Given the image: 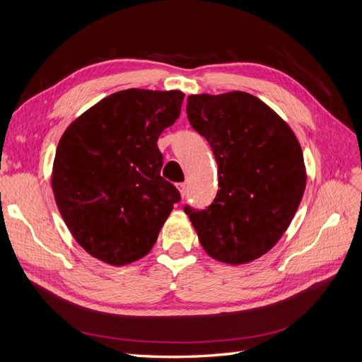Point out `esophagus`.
I'll list each match as a JSON object with an SVG mask.
<instances>
[{
    "mask_svg": "<svg viewBox=\"0 0 362 362\" xmlns=\"http://www.w3.org/2000/svg\"><path fill=\"white\" fill-rule=\"evenodd\" d=\"M178 189H180V193H181V196L184 198L185 196V190H187V187H185V182H181V184H178Z\"/></svg>",
    "mask_w": 362,
    "mask_h": 362,
    "instance_id": "esophagus-1",
    "label": "esophagus"
}]
</instances>
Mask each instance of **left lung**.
Segmentation results:
<instances>
[{"label":"left lung","instance_id":"left-lung-1","mask_svg":"<svg viewBox=\"0 0 362 362\" xmlns=\"http://www.w3.org/2000/svg\"><path fill=\"white\" fill-rule=\"evenodd\" d=\"M187 117L218 168L214 201L184 205L205 252L228 264L259 258L298 211L306 184L302 148L290 127L246 92L190 95Z\"/></svg>","mask_w":362,"mask_h":362}]
</instances>
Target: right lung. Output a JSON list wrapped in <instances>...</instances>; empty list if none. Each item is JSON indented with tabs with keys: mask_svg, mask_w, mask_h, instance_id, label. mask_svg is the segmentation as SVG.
I'll return each instance as SVG.
<instances>
[{
	"mask_svg": "<svg viewBox=\"0 0 362 362\" xmlns=\"http://www.w3.org/2000/svg\"><path fill=\"white\" fill-rule=\"evenodd\" d=\"M184 93L144 89L104 98L64 131L52 190L69 231L90 255L124 266L157 242L178 189L160 170V134L180 117Z\"/></svg>",
	"mask_w": 362,
	"mask_h": 362,
	"instance_id": "add662e5",
	"label": "right lung"
}]
</instances>
